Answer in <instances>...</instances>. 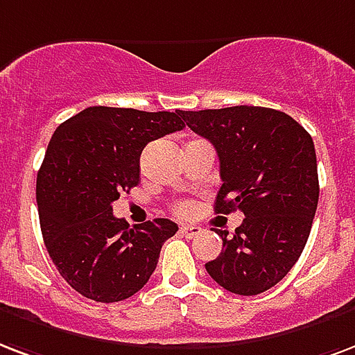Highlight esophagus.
Segmentation results:
<instances>
[{
	"instance_id": "esophagus-1",
	"label": "esophagus",
	"mask_w": 355,
	"mask_h": 355,
	"mask_svg": "<svg viewBox=\"0 0 355 355\" xmlns=\"http://www.w3.org/2000/svg\"><path fill=\"white\" fill-rule=\"evenodd\" d=\"M180 234L186 238H196L201 234V227H196V225H182L180 227Z\"/></svg>"
}]
</instances>
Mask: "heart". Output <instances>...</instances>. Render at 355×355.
<instances>
[{
    "label": "heart",
    "instance_id": "obj_1",
    "mask_svg": "<svg viewBox=\"0 0 355 355\" xmlns=\"http://www.w3.org/2000/svg\"><path fill=\"white\" fill-rule=\"evenodd\" d=\"M177 212L178 214H188L189 212V205H188V202H178V205H177Z\"/></svg>",
    "mask_w": 355,
    "mask_h": 355
}]
</instances>
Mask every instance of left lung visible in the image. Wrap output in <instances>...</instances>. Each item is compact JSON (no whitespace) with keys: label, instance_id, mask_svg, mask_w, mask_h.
Segmentation results:
<instances>
[{"label":"left lung","instance_id":"8db88e82","mask_svg":"<svg viewBox=\"0 0 355 355\" xmlns=\"http://www.w3.org/2000/svg\"><path fill=\"white\" fill-rule=\"evenodd\" d=\"M196 134L212 143L223 180L214 210L245 216L205 268L216 283L255 296L285 277L302 255L318 205L315 143L291 115L259 105L184 112Z\"/></svg>","mask_w":355,"mask_h":355}]
</instances>
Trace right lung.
I'll return each mask as SVG.
<instances>
[{"label":"right lung","mask_w":355,"mask_h":355,"mask_svg":"<svg viewBox=\"0 0 355 355\" xmlns=\"http://www.w3.org/2000/svg\"><path fill=\"white\" fill-rule=\"evenodd\" d=\"M182 128L180 110L93 105L53 132L37 175L40 231L59 274L81 296L123 302L150 279L178 225L156 218L130 227L112 202L139 184L145 145Z\"/></svg>","instance_id":"right-lung-1"}]
</instances>
